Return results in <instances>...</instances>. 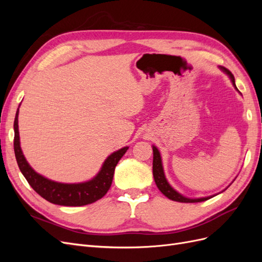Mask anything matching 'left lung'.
<instances>
[{"label": "left lung", "instance_id": "obj_1", "mask_svg": "<svg viewBox=\"0 0 262 262\" xmlns=\"http://www.w3.org/2000/svg\"><path fill=\"white\" fill-rule=\"evenodd\" d=\"M219 69L222 71V72H224L228 77L229 80H231L233 86L235 87V90L237 92H239L238 90H237L236 87V84H235V78H234V75L229 72V71L227 69H225L224 67H219ZM153 176H154V180H155V184L157 186V188L160 189V191L165 195L167 196L168 199L172 200V201H177V202H184V203H194V202H202V201H205V200H209L211 199V198L215 196L216 194L221 193H215V194H212V195H208V196H201V198H194V199H192V198H188V196H185L182 195L181 193H179L177 190L173 189L170 185L169 182L167 181V179H166V176H165V172H164V167H163V162H162V156H161V153L160 150H158V148L153 145ZM235 180V179H234ZM233 180V181H234ZM232 181V182H233ZM231 182V185H232ZM229 185V186H231ZM228 186V187H229ZM227 187V188H228ZM225 188V189H227ZM224 189V190H225ZM223 190V191H224ZM222 191V192H223Z\"/></svg>", "mask_w": 262, "mask_h": 262}]
</instances>
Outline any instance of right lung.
Wrapping results in <instances>:
<instances>
[{"mask_svg":"<svg viewBox=\"0 0 262 262\" xmlns=\"http://www.w3.org/2000/svg\"><path fill=\"white\" fill-rule=\"evenodd\" d=\"M18 114L19 108L17 109L14 121L15 157H16L18 167L24 177L39 195L53 204L66 205V207H82V205L91 204L101 199L107 193L112 186L116 166L128 150L129 146H124L110 154L101 165L97 175L90 180L77 182V184L76 182L64 184V182L54 181L35 171L24 156L19 141Z\"/></svg>","mask_w":262,"mask_h":262,"instance_id":"add662e5","label":"right lung"}]
</instances>
